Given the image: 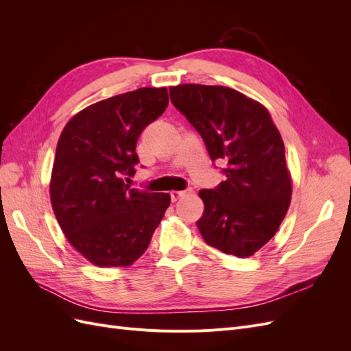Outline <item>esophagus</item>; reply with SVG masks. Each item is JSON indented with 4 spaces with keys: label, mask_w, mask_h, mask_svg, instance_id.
Wrapping results in <instances>:
<instances>
[{
    "label": "esophagus",
    "mask_w": 351,
    "mask_h": 351,
    "mask_svg": "<svg viewBox=\"0 0 351 351\" xmlns=\"http://www.w3.org/2000/svg\"><path fill=\"white\" fill-rule=\"evenodd\" d=\"M192 192V189H187V190H176V192H171V200L173 202H176V200H178V199H182V197H184L187 193H190Z\"/></svg>",
    "instance_id": "obj_1"
}]
</instances>
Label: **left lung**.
<instances>
[{"instance_id": "obj_1", "label": "left lung", "mask_w": 351, "mask_h": 351, "mask_svg": "<svg viewBox=\"0 0 351 351\" xmlns=\"http://www.w3.org/2000/svg\"><path fill=\"white\" fill-rule=\"evenodd\" d=\"M174 107L195 127L212 162H226L215 189H202L205 212L197 221L212 247L247 258L268 243L291 197L281 134L268 110L226 86L169 88Z\"/></svg>"}]
</instances>
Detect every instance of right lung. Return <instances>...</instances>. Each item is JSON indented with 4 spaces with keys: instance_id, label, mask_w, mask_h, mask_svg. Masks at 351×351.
<instances>
[{
    "instance_id": "obj_1",
    "label": "right lung",
    "mask_w": 351,
    "mask_h": 351,
    "mask_svg": "<svg viewBox=\"0 0 351 351\" xmlns=\"http://www.w3.org/2000/svg\"><path fill=\"white\" fill-rule=\"evenodd\" d=\"M167 107V88L121 93L74 115L60 136L52 209L71 246L98 267H129L139 259L169 206L168 193L124 183L139 164L141 133Z\"/></svg>"
}]
</instances>
